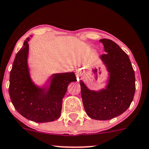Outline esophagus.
I'll return each mask as SVG.
<instances>
[{
  "label": "esophagus",
  "mask_w": 149,
  "mask_h": 149,
  "mask_svg": "<svg viewBox=\"0 0 149 149\" xmlns=\"http://www.w3.org/2000/svg\"><path fill=\"white\" fill-rule=\"evenodd\" d=\"M82 76V71L81 70V69H78L76 73V76H77V79H78V80L79 79L81 78Z\"/></svg>",
  "instance_id": "obj_1"
}]
</instances>
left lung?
<instances>
[{
	"mask_svg": "<svg viewBox=\"0 0 149 149\" xmlns=\"http://www.w3.org/2000/svg\"><path fill=\"white\" fill-rule=\"evenodd\" d=\"M107 54L100 56L109 71L104 88L95 91L88 89L80 81L81 96L85 111L94 120H107L120 116L129 108L135 91V72L129 56L109 39H101Z\"/></svg>",
	"mask_w": 149,
	"mask_h": 149,
	"instance_id": "obj_1",
	"label": "left lung"
}]
</instances>
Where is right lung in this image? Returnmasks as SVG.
<instances>
[{
    "mask_svg": "<svg viewBox=\"0 0 149 149\" xmlns=\"http://www.w3.org/2000/svg\"><path fill=\"white\" fill-rule=\"evenodd\" d=\"M29 38L17 53L10 71L9 93L14 108L33 122H52L61 116L63 99L68 85L76 80L74 72L55 73L43 87L36 85L29 75L27 58Z\"/></svg>",
    "mask_w": 149,
    "mask_h": 149,
    "instance_id": "right-lung-1",
    "label": "right lung"
}]
</instances>
